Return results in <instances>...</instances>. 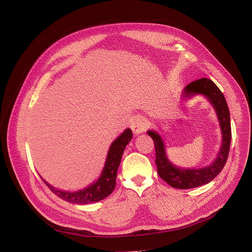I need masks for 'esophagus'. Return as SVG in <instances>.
I'll return each instance as SVG.
<instances>
[{"instance_id":"esophagus-1","label":"esophagus","mask_w":252,"mask_h":252,"mask_svg":"<svg viewBox=\"0 0 252 252\" xmlns=\"http://www.w3.org/2000/svg\"><path fill=\"white\" fill-rule=\"evenodd\" d=\"M147 127H148L147 121H145V119L142 117H136L134 121L130 123V128L133 130L135 136L142 134Z\"/></svg>"}]
</instances>
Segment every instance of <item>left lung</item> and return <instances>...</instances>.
Wrapping results in <instances>:
<instances>
[{"instance_id":"8db88e82","label":"left lung","mask_w":252,"mask_h":252,"mask_svg":"<svg viewBox=\"0 0 252 252\" xmlns=\"http://www.w3.org/2000/svg\"><path fill=\"white\" fill-rule=\"evenodd\" d=\"M195 96H203L213 106L220 128V147L215 160L199 168H183L170 162L166 155L162 137L154 129L147 130L154 142L157 173L169 186L177 189H191L203 186L213 181L223 168L228 159L232 139L230 111L226 99L216 84L208 78H200L192 82L183 90L181 98L188 100Z\"/></svg>"}]
</instances>
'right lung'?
<instances>
[{
	"label": "right lung",
	"instance_id": "1",
	"mask_svg": "<svg viewBox=\"0 0 252 252\" xmlns=\"http://www.w3.org/2000/svg\"><path fill=\"white\" fill-rule=\"evenodd\" d=\"M133 138V133L130 128H126L124 133L119 135L110 145L109 150L106 156L104 167L101 171L100 177L95 182H93L84 189L74 192L65 191L52 186L44 179L43 181L50 188V190L55 193L61 199L75 204H91L103 200L104 198L109 196L116 185L117 169L121 164L122 157L126 145Z\"/></svg>",
	"mask_w": 252,
	"mask_h": 252
}]
</instances>
